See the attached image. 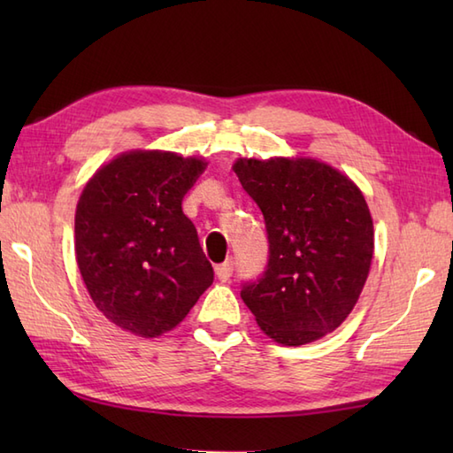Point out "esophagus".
<instances>
[{
	"label": "esophagus",
	"instance_id": "esophagus-1",
	"mask_svg": "<svg viewBox=\"0 0 453 453\" xmlns=\"http://www.w3.org/2000/svg\"><path fill=\"white\" fill-rule=\"evenodd\" d=\"M214 273H216V278L219 282H226V280H229V276H232V273H234V263L232 261L221 263L214 268Z\"/></svg>",
	"mask_w": 453,
	"mask_h": 453
}]
</instances>
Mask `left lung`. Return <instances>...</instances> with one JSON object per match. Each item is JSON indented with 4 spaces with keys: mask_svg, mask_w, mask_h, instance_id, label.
Returning a JSON list of instances; mask_svg holds the SVG:
<instances>
[{
    "mask_svg": "<svg viewBox=\"0 0 453 453\" xmlns=\"http://www.w3.org/2000/svg\"><path fill=\"white\" fill-rule=\"evenodd\" d=\"M235 175L261 208L271 258L242 290L261 331L302 346L344 323L368 280L373 219L358 185L315 157H239Z\"/></svg>",
    "mask_w": 453,
    "mask_h": 453,
    "instance_id": "8db88e82",
    "label": "left lung"
}]
</instances>
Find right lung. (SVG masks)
<instances>
[{"label":"right lung","mask_w":453,"mask_h":453,"mask_svg":"<svg viewBox=\"0 0 453 453\" xmlns=\"http://www.w3.org/2000/svg\"><path fill=\"white\" fill-rule=\"evenodd\" d=\"M208 161L130 150L85 182L75 208V261L95 307L122 331L156 339L185 319L214 271L182 214Z\"/></svg>","instance_id":"1"}]
</instances>
